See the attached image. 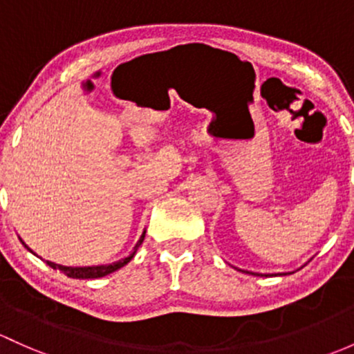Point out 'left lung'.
Segmentation results:
<instances>
[{
	"label": "left lung",
	"instance_id": "left-lung-1",
	"mask_svg": "<svg viewBox=\"0 0 354 354\" xmlns=\"http://www.w3.org/2000/svg\"><path fill=\"white\" fill-rule=\"evenodd\" d=\"M245 273H249V271H245ZM251 274H259V273H251ZM278 274H285V273H278ZM263 277V274H261ZM265 277H271V274H265ZM274 277H277V274H274Z\"/></svg>",
	"mask_w": 354,
	"mask_h": 354
}]
</instances>
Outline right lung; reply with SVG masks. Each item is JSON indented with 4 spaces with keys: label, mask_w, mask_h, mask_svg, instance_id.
<instances>
[{
    "label": "right lung",
    "mask_w": 354,
    "mask_h": 354,
    "mask_svg": "<svg viewBox=\"0 0 354 354\" xmlns=\"http://www.w3.org/2000/svg\"><path fill=\"white\" fill-rule=\"evenodd\" d=\"M144 237H146V230H144L142 236H140V239L137 241L136 248H133V251L130 252V254L127 256V258L120 259V261L111 263V265H98V266H76V268H74V266H62V265H55V263H52V261H47V265H49L50 268H54V270L62 271V273L68 274L69 278H80V280H93V278H102V277H106V274L113 273V271L120 270L122 266L127 265V263L130 261V259L133 258V254H136V252H137V249H139V245L142 244ZM20 241H21V239H20ZM21 244H24L25 248H27L28 251L32 252V254H35V252H33L32 249H30L28 245L24 243V241H21Z\"/></svg>",
    "instance_id": "1"
}]
</instances>
